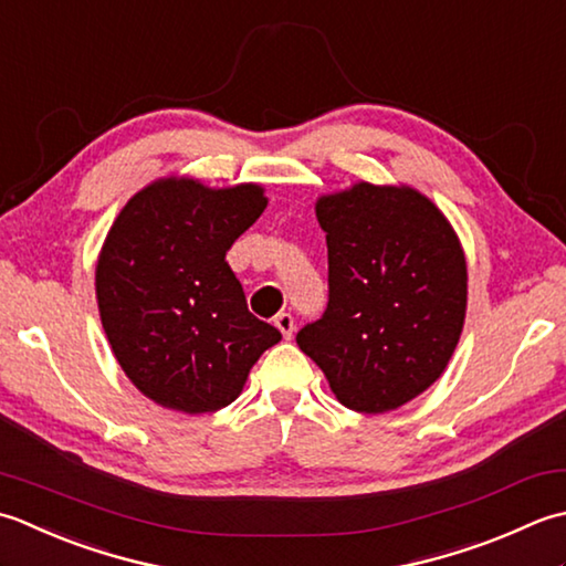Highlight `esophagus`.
<instances>
[{
  "label": "esophagus",
  "mask_w": 566,
  "mask_h": 566,
  "mask_svg": "<svg viewBox=\"0 0 566 566\" xmlns=\"http://www.w3.org/2000/svg\"><path fill=\"white\" fill-rule=\"evenodd\" d=\"M273 325L281 329V334L285 339H291L293 337V332H295V322H293V315H287V313H279L275 315V319H273Z\"/></svg>",
  "instance_id": "obj_1"
}]
</instances>
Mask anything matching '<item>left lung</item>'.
I'll list each match as a JSON object with an SVG mask.
<instances>
[{"mask_svg": "<svg viewBox=\"0 0 566 566\" xmlns=\"http://www.w3.org/2000/svg\"><path fill=\"white\" fill-rule=\"evenodd\" d=\"M329 303L297 347L356 412H388L428 390L457 349L467 315V259L430 198L356 182L322 195Z\"/></svg>", "mask_w": 566, "mask_h": 566, "instance_id": "8db88e82", "label": "left lung"}]
</instances>
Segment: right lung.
Returning a JSON list of instances; mask_svg holds the SVG:
<instances>
[{
	"label": "right lung",
	"mask_w": 566,
	"mask_h": 566,
	"mask_svg": "<svg viewBox=\"0 0 566 566\" xmlns=\"http://www.w3.org/2000/svg\"><path fill=\"white\" fill-rule=\"evenodd\" d=\"M266 205L253 182L160 178L114 219L95 271L102 327L124 374L158 406L188 415L229 406L281 342L249 313L227 263Z\"/></svg>",
	"instance_id": "add662e5"
}]
</instances>
